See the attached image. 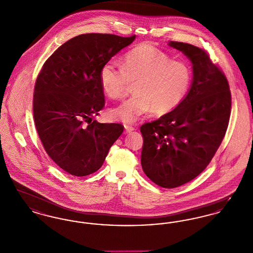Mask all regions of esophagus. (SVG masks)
Segmentation results:
<instances>
[{
    "label": "esophagus",
    "instance_id": "esophagus-1",
    "mask_svg": "<svg viewBox=\"0 0 253 253\" xmlns=\"http://www.w3.org/2000/svg\"><path fill=\"white\" fill-rule=\"evenodd\" d=\"M124 129H125V132H124L125 133H129L134 130L132 125H129V124H124Z\"/></svg>",
    "mask_w": 253,
    "mask_h": 253
}]
</instances>
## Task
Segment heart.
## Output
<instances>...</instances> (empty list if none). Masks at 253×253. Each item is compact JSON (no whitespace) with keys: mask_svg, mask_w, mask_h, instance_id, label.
<instances>
[{"mask_svg":"<svg viewBox=\"0 0 253 253\" xmlns=\"http://www.w3.org/2000/svg\"><path fill=\"white\" fill-rule=\"evenodd\" d=\"M99 83L112 98L124 96L134 83L135 95L110 112L114 119L132 123L151 110L164 116L177 108L190 90L192 71L186 62L171 60L153 43L140 42L126 52L121 68L112 62L103 64Z\"/></svg>","mask_w":253,"mask_h":253,"instance_id":"1","label":"heart"}]
</instances>
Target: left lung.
<instances>
[{
	"label": "left lung",
	"mask_w": 253,
	"mask_h": 253,
	"mask_svg": "<svg viewBox=\"0 0 253 253\" xmlns=\"http://www.w3.org/2000/svg\"><path fill=\"white\" fill-rule=\"evenodd\" d=\"M193 64V82L180 105L140 127L144 139L141 166L162 188L172 189L199 175L221 144L229 125L228 81L203 49L169 42Z\"/></svg>",
	"instance_id": "obj_1"
}]
</instances>
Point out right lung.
<instances>
[{"label":"right lung","instance_id":"1","mask_svg":"<svg viewBox=\"0 0 253 253\" xmlns=\"http://www.w3.org/2000/svg\"><path fill=\"white\" fill-rule=\"evenodd\" d=\"M135 39L90 33L57 49L38 75L33 96L37 131L44 150L64 171L85 176L100 168L124 127L94 120L104 106L99 71Z\"/></svg>","mask_w":253,"mask_h":253}]
</instances>
